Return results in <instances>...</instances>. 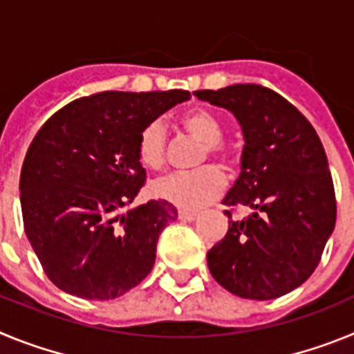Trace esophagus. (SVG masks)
I'll use <instances>...</instances> for the list:
<instances>
[{
    "instance_id": "1",
    "label": "esophagus",
    "mask_w": 354,
    "mask_h": 354,
    "mask_svg": "<svg viewBox=\"0 0 354 354\" xmlns=\"http://www.w3.org/2000/svg\"><path fill=\"white\" fill-rule=\"evenodd\" d=\"M196 212H189V211H179V220L183 221H195L196 220Z\"/></svg>"
}]
</instances>
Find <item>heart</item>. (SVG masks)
I'll list each match as a JSON object with an SVG mask.
<instances>
[{
    "label": "heart",
    "mask_w": 354,
    "mask_h": 354,
    "mask_svg": "<svg viewBox=\"0 0 354 354\" xmlns=\"http://www.w3.org/2000/svg\"><path fill=\"white\" fill-rule=\"evenodd\" d=\"M180 124L193 138L204 143L202 161H205L209 154L225 167L232 165L237 156V149L221 140L223 138V122L214 113L207 109H192L183 115ZM136 152H138L140 162L149 170H161L165 167L167 131L162 122L152 120L140 131ZM152 189L158 198L170 202L184 211H198L221 195L225 189V175L221 174L220 168L209 165L195 171L162 177L154 184Z\"/></svg>",
    "instance_id": "b5f03b06"
}]
</instances>
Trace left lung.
I'll use <instances>...</instances> for the list:
<instances>
[{
	"instance_id": "left-lung-1",
	"label": "left lung",
	"mask_w": 354,
	"mask_h": 354,
	"mask_svg": "<svg viewBox=\"0 0 354 354\" xmlns=\"http://www.w3.org/2000/svg\"><path fill=\"white\" fill-rule=\"evenodd\" d=\"M195 95L232 111L241 124V174L223 205L253 209L243 220L225 211L228 230L207 252L209 271L241 298H280L314 273L335 228V189L323 143L298 108L261 84Z\"/></svg>"
}]
</instances>
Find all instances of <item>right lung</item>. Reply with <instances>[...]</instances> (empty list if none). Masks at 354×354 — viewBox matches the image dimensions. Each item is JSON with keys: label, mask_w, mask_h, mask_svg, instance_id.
Returning a JSON list of instances; mask_svg holds the SVG:
<instances>
[{"label": "right lung", "mask_w": 354, "mask_h": 354, "mask_svg": "<svg viewBox=\"0 0 354 354\" xmlns=\"http://www.w3.org/2000/svg\"><path fill=\"white\" fill-rule=\"evenodd\" d=\"M187 90L99 92L58 109L26 152L19 192L24 232L48 278L84 299H113L138 286L159 234L177 220L165 200L118 214L145 186L140 131Z\"/></svg>", "instance_id": "1"}]
</instances>
